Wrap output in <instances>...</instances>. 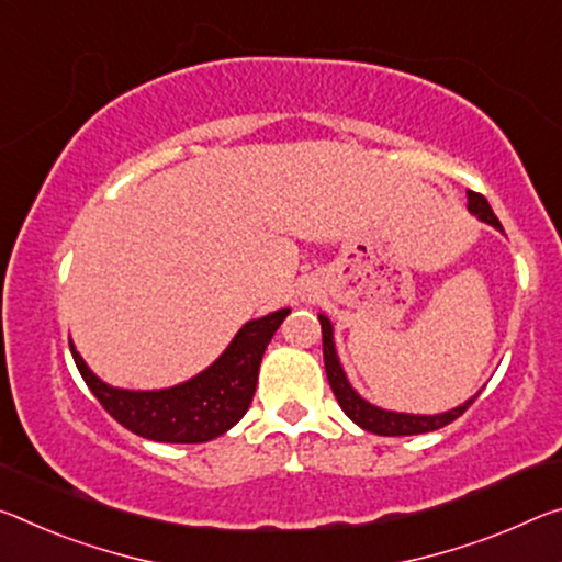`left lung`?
Here are the masks:
<instances>
[{
  "label": "left lung",
  "mask_w": 562,
  "mask_h": 562,
  "mask_svg": "<svg viewBox=\"0 0 562 562\" xmlns=\"http://www.w3.org/2000/svg\"><path fill=\"white\" fill-rule=\"evenodd\" d=\"M468 210L477 215L487 225H493L495 229H501L503 225L501 220L495 217L493 207H490L487 200L480 192L468 190ZM319 325H323V358H325V370H327V380L329 387L337 397V403L345 409V415L350 417L352 423H358L362 430L375 432V435H387V438H397V435H420V432H432L440 430V427L450 425L452 420L465 413V409L475 403V397H470L468 403H462L458 407L448 409V413H438V415H409V413H393V409H382L370 405L368 400H362L358 393H355L350 382H347L342 364L337 360L335 352V342H333V325L325 315H319Z\"/></svg>",
  "instance_id": "left-lung-1"
}]
</instances>
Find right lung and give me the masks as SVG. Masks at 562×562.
Here are the masks:
<instances>
[{
	"label": "right lung",
	"mask_w": 562,
	"mask_h": 562,
	"mask_svg": "<svg viewBox=\"0 0 562 562\" xmlns=\"http://www.w3.org/2000/svg\"><path fill=\"white\" fill-rule=\"evenodd\" d=\"M288 315L290 310L284 307L260 319H249L207 370L167 390L139 393L106 385L79 358L72 340L69 350L87 387L122 427L155 442L194 445L227 432L247 413L267 342Z\"/></svg>",
	"instance_id": "add662e5"
}]
</instances>
